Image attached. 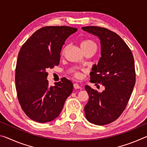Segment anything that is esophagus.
<instances>
[{"instance_id": "esophagus-1", "label": "esophagus", "mask_w": 147, "mask_h": 147, "mask_svg": "<svg viewBox=\"0 0 147 147\" xmlns=\"http://www.w3.org/2000/svg\"><path fill=\"white\" fill-rule=\"evenodd\" d=\"M73 86H74V89H80V86L79 84L78 83H74L73 84Z\"/></svg>"}]
</instances>
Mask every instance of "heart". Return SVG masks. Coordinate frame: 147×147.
Segmentation results:
<instances>
[{"label": "heart", "mask_w": 147, "mask_h": 147, "mask_svg": "<svg viewBox=\"0 0 147 147\" xmlns=\"http://www.w3.org/2000/svg\"><path fill=\"white\" fill-rule=\"evenodd\" d=\"M80 46H81L82 49H87V48H88V47H90L92 46H96V45L93 41L91 40V39H85V40L82 41ZM65 50V49L63 51V53H64ZM75 75L76 77H78V78H80V77L82 76V74L80 73H76Z\"/></svg>", "instance_id": "b5f03b06"}]
</instances>
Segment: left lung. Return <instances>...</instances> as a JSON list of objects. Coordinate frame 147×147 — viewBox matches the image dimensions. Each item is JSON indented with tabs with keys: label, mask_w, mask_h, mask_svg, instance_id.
Instances as JSON below:
<instances>
[{
	"label": "left lung",
	"mask_w": 147,
	"mask_h": 147,
	"mask_svg": "<svg viewBox=\"0 0 147 147\" xmlns=\"http://www.w3.org/2000/svg\"><path fill=\"white\" fill-rule=\"evenodd\" d=\"M82 29L100 39L101 57L91 69L90 81L105 88L100 93L85 86L89 97L84 107L86 118L96 125H105L118 119L127 105L136 82L134 57L115 32L93 26Z\"/></svg>",
	"instance_id": "1"
}]
</instances>
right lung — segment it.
Listing matches in <instances>:
<instances>
[{
  "mask_svg": "<svg viewBox=\"0 0 147 147\" xmlns=\"http://www.w3.org/2000/svg\"><path fill=\"white\" fill-rule=\"evenodd\" d=\"M77 31L73 27L45 26L32 35L20 50L16 69L17 97L28 117L41 123L59 115L73 84L66 80L49 86L47 69L58 65L65 41Z\"/></svg>",
  "mask_w": 147,
  "mask_h": 147,
  "instance_id": "add662e5",
  "label": "right lung"
}]
</instances>
